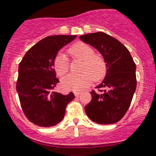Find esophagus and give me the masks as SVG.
<instances>
[{
	"instance_id": "1",
	"label": "esophagus",
	"mask_w": 156,
	"mask_h": 156,
	"mask_svg": "<svg viewBox=\"0 0 156 156\" xmlns=\"http://www.w3.org/2000/svg\"><path fill=\"white\" fill-rule=\"evenodd\" d=\"M74 95L75 96H79L81 95V92L80 91H74Z\"/></svg>"
}]
</instances>
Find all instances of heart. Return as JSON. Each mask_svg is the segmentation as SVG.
Masks as SVG:
<instances>
[{
  "mask_svg": "<svg viewBox=\"0 0 156 156\" xmlns=\"http://www.w3.org/2000/svg\"><path fill=\"white\" fill-rule=\"evenodd\" d=\"M69 54L73 58L83 60L80 74L70 73L64 77L61 85L64 89L81 90L87 87L92 80L100 81L104 78L107 72L105 60L101 56L95 54L92 48L84 43H78L68 50ZM54 68L59 76L65 75L69 69V60L67 55L60 52L54 59Z\"/></svg>",
  "mask_w": 156,
  "mask_h": 156,
  "instance_id": "obj_1",
  "label": "heart"
}]
</instances>
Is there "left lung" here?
Masks as SVG:
<instances>
[{"mask_svg":"<svg viewBox=\"0 0 156 156\" xmlns=\"http://www.w3.org/2000/svg\"><path fill=\"white\" fill-rule=\"evenodd\" d=\"M80 40L102 54L107 65L105 78L92 90L91 100L85 106L86 113L95 123L109 125L121 120L136 90V65L129 50L120 41L104 32L90 33Z\"/></svg>","mask_w":156,"mask_h":156,"instance_id":"left-lung-1","label":"left lung"}]
</instances>
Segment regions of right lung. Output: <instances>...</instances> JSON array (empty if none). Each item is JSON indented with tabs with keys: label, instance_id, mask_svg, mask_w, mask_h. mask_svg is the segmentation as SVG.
Instances as JSON below:
<instances>
[{
	"label": "right lung",
	"instance_id": "add662e5",
	"mask_svg": "<svg viewBox=\"0 0 156 156\" xmlns=\"http://www.w3.org/2000/svg\"><path fill=\"white\" fill-rule=\"evenodd\" d=\"M76 35H52L28 50L18 66L16 89L27 118L36 126L50 127L62 121L66 108L74 99L73 92L64 95L54 91L59 83L54 69L58 51Z\"/></svg>",
	"mask_w": 156,
	"mask_h": 156
}]
</instances>
